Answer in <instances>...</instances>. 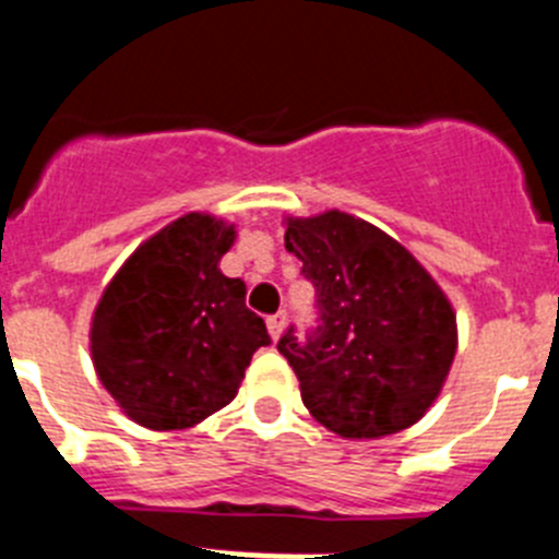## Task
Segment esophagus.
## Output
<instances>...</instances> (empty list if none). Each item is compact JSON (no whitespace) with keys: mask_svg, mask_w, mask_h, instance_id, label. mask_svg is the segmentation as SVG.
Returning <instances> with one entry per match:
<instances>
[{"mask_svg":"<svg viewBox=\"0 0 559 559\" xmlns=\"http://www.w3.org/2000/svg\"><path fill=\"white\" fill-rule=\"evenodd\" d=\"M285 322H288V313H285V310H276V313H271L269 316V333H271V338H280V335H283V330H285Z\"/></svg>","mask_w":559,"mask_h":559,"instance_id":"1","label":"esophagus"}]
</instances>
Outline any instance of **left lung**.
Instances as JSON below:
<instances>
[{
	"instance_id": "obj_1",
	"label": "left lung",
	"mask_w": 559,
	"mask_h": 559,
	"mask_svg": "<svg viewBox=\"0 0 559 559\" xmlns=\"http://www.w3.org/2000/svg\"><path fill=\"white\" fill-rule=\"evenodd\" d=\"M285 249L316 290V324L276 349L324 428L378 439L428 412L456 355V316L397 240L347 212L290 221Z\"/></svg>"
}]
</instances>
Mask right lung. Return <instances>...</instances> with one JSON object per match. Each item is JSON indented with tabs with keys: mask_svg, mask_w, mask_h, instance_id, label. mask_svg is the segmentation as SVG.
Masks as SVG:
<instances>
[{
	"mask_svg": "<svg viewBox=\"0 0 559 559\" xmlns=\"http://www.w3.org/2000/svg\"><path fill=\"white\" fill-rule=\"evenodd\" d=\"M235 229L190 212L128 257L92 322L103 386L153 431L190 428L237 394L271 335L246 283L221 274Z\"/></svg>",
	"mask_w": 559,
	"mask_h": 559,
	"instance_id": "add662e5",
	"label": "right lung"
}]
</instances>
